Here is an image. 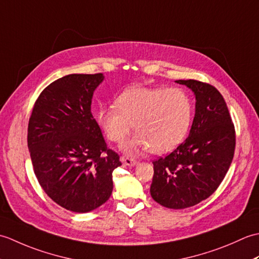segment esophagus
<instances>
[{"mask_svg":"<svg viewBox=\"0 0 259 259\" xmlns=\"http://www.w3.org/2000/svg\"><path fill=\"white\" fill-rule=\"evenodd\" d=\"M121 162H122L123 164H125V166H129V167H134L137 164V160L134 158H129V157H121L120 158Z\"/></svg>","mask_w":259,"mask_h":259,"instance_id":"esophagus-1","label":"esophagus"}]
</instances>
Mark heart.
I'll use <instances>...</instances> for the list:
<instances>
[{"label": "heart", "mask_w": 259, "mask_h": 259, "mask_svg": "<svg viewBox=\"0 0 259 259\" xmlns=\"http://www.w3.org/2000/svg\"><path fill=\"white\" fill-rule=\"evenodd\" d=\"M191 117L190 98L179 88H129L115 103L102 106L97 112L99 125L114 144H122L134 123L137 134L124 146L128 152L175 149L188 134Z\"/></svg>", "instance_id": "heart-1"}]
</instances>
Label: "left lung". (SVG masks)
I'll list each match as a JSON object with an SVG mask.
<instances>
[{
    "label": "left lung",
    "instance_id": "obj_1",
    "mask_svg": "<svg viewBox=\"0 0 259 259\" xmlns=\"http://www.w3.org/2000/svg\"><path fill=\"white\" fill-rule=\"evenodd\" d=\"M194 91L196 113L189 137L166 157L153 161L150 194L171 209L195 206L211 196L233 161L236 134L224 97L198 80H178Z\"/></svg>",
    "mask_w": 259,
    "mask_h": 259
}]
</instances>
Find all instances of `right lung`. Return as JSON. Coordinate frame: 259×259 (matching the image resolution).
I'll return each mask as SVG.
<instances>
[{"label":"right lung","mask_w":259,"mask_h":259,"mask_svg":"<svg viewBox=\"0 0 259 259\" xmlns=\"http://www.w3.org/2000/svg\"><path fill=\"white\" fill-rule=\"evenodd\" d=\"M102 73L69 74L43 90L27 126V148L38 184L68 210L88 212L112 194L120 157L109 149L91 100Z\"/></svg>","instance_id":"1"}]
</instances>
